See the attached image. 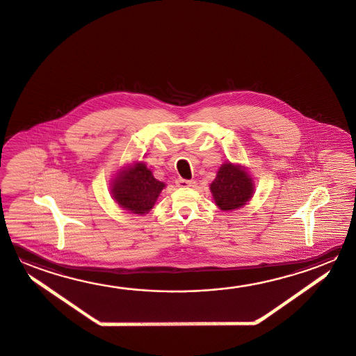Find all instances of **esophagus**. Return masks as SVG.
Masks as SVG:
<instances>
[{
    "label": "esophagus",
    "mask_w": 356,
    "mask_h": 356,
    "mask_svg": "<svg viewBox=\"0 0 356 356\" xmlns=\"http://www.w3.org/2000/svg\"><path fill=\"white\" fill-rule=\"evenodd\" d=\"M195 184H197V181H187V179H181V178H179V179L177 181V187L179 188L194 187Z\"/></svg>",
    "instance_id": "obj_1"
}]
</instances>
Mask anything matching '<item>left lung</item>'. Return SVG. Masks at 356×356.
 Listing matches in <instances>:
<instances>
[{"label": "left lung", "instance_id": "left-lung-1", "mask_svg": "<svg viewBox=\"0 0 356 356\" xmlns=\"http://www.w3.org/2000/svg\"><path fill=\"white\" fill-rule=\"evenodd\" d=\"M216 206L220 211H234L252 200L254 181L246 167L231 162L220 165L209 186Z\"/></svg>", "mask_w": 356, "mask_h": 356}]
</instances>
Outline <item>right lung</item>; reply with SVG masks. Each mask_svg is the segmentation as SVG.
Masks as SVG:
<instances>
[{
  "mask_svg": "<svg viewBox=\"0 0 356 356\" xmlns=\"http://www.w3.org/2000/svg\"><path fill=\"white\" fill-rule=\"evenodd\" d=\"M165 183L155 179L144 162L131 163L118 169L110 193L118 206L133 214H147L154 207Z\"/></svg>",
  "mask_w": 356,
  "mask_h": 356,
  "instance_id": "right-lung-1",
  "label": "right lung"
}]
</instances>
